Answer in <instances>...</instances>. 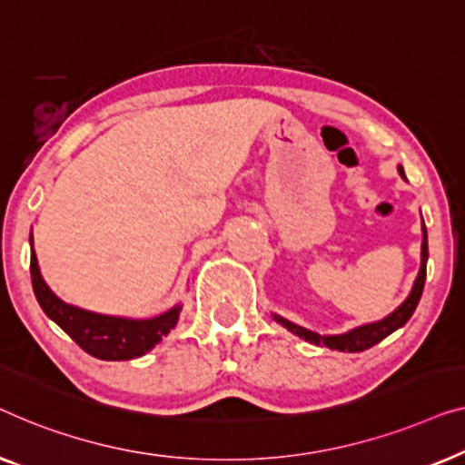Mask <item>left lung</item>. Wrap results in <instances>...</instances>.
I'll return each mask as SVG.
<instances>
[{"instance_id":"8db88e82","label":"left lung","mask_w":465,"mask_h":465,"mask_svg":"<svg viewBox=\"0 0 465 465\" xmlns=\"http://www.w3.org/2000/svg\"><path fill=\"white\" fill-rule=\"evenodd\" d=\"M402 173V168H401ZM404 176V173H402ZM426 263H428V232H426V225H423V244H421V270H420V276H417L415 284H413V291H411V295L407 297V301L398 307L396 312H391L388 318L379 320V322H372V324H364V326H358V329L345 332V335H331V337H322L318 335V332H312L303 329V326H297L289 322V320L280 318V316H273L278 320L280 324L286 326L291 332H295L297 337L305 339V341H310L313 345H326V348L331 350H339V351H364L372 348V345L383 341L385 337L391 335L396 329H401L409 322V318L413 316L417 303H420L421 299V292H423V284H426Z\"/></svg>"}]
</instances>
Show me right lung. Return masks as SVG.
Wrapping results in <instances>:
<instances>
[{"label": "right lung", "instance_id": "right-lung-1", "mask_svg": "<svg viewBox=\"0 0 465 465\" xmlns=\"http://www.w3.org/2000/svg\"><path fill=\"white\" fill-rule=\"evenodd\" d=\"M31 282L45 316L54 320L84 351L99 361H133L147 354L155 343L162 341V337L168 335L170 329H174L179 320V305L149 320L103 316L67 305L44 282L35 252H31Z\"/></svg>", "mask_w": 465, "mask_h": 465}]
</instances>
